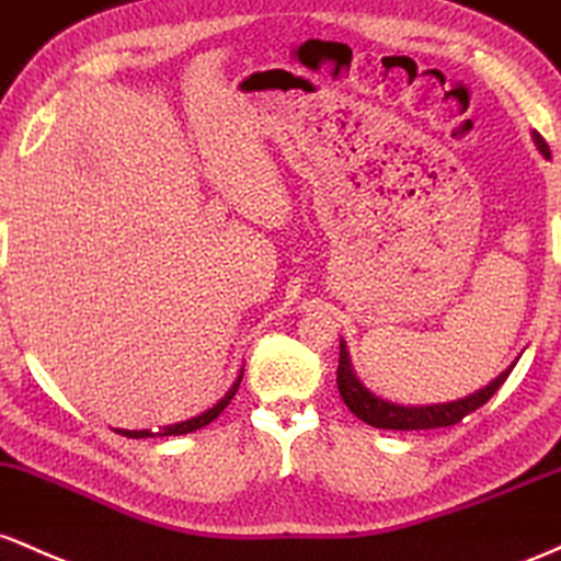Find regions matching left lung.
Returning <instances> with one entry per match:
<instances>
[{"mask_svg": "<svg viewBox=\"0 0 561 561\" xmlns=\"http://www.w3.org/2000/svg\"><path fill=\"white\" fill-rule=\"evenodd\" d=\"M535 142H538L540 153L549 156V145H546L543 137L535 135ZM512 368H514V363L503 370L499 379H493L488 387L480 389V392L469 394V398H463V400L443 402V405L405 408V405H394V402L376 398V394H370L368 389L357 381V376L352 374L347 347H344V342H342L339 344L336 383H339V394H342V400L347 402L350 411L355 413L360 421H365V424L376 426V430H402V432L439 430V426L458 424V421L467 419L469 413H474L477 408H482L484 402L499 392L501 383L508 379V374H512Z\"/></svg>", "mask_w": 561, "mask_h": 561, "instance_id": "1", "label": "left lung"}]
</instances>
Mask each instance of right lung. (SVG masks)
I'll return each instance as SVG.
<instances>
[{"label":"right lung","mask_w":561,"mask_h":561,"mask_svg":"<svg viewBox=\"0 0 561 561\" xmlns=\"http://www.w3.org/2000/svg\"><path fill=\"white\" fill-rule=\"evenodd\" d=\"M241 379H243V370L241 374H238V379H236V383H232L230 387V392L225 394L222 400L217 402V405L214 408H209V411H204L201 413V416H196V419H191V421H182V424H172V426H163V432H161V437H172V434H187V432H196V430H201V426H206V424H211L214 419L219 416V413L225 411V408L230 405V400L236 398V392H238V387H241ZM124 434V437H131V439H142V437H153V432H148V430H140V432H135V430H118Z\"/></svg>","instance_id":"1"}]
</instances>
